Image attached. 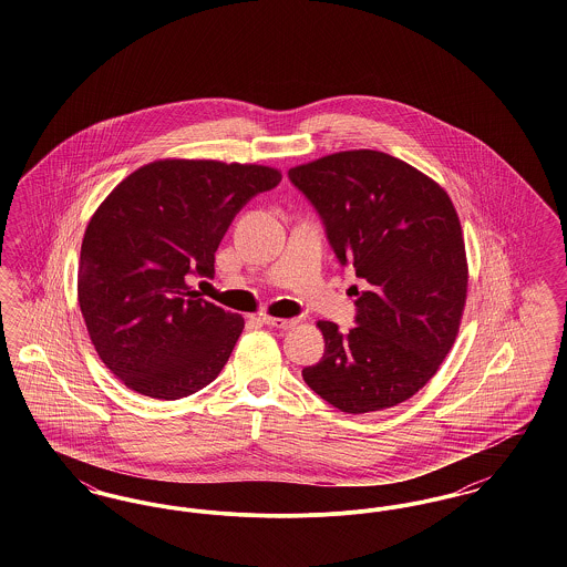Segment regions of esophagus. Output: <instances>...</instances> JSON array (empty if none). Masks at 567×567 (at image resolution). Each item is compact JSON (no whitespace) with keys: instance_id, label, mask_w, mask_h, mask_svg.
Segmentation results:
<instances>
[{"instance_id":"obj_1","label":"esophagus","mask_w":567,"mask_h":567,"mask_svg":"<svg viewBox=\"0 0 567 567\" xmlns=\"http://www.w3.org/2000/svg\"><path fill=\"white\" fill-rule=\"evenodd\" d=\"M264 323L270 324V327H276V329H291V327H296V319H278V317H264Z\"/></svg>"}]
</instances>
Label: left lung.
I'll use <instances>...</instances> for the list:
<instances>
[{
	"instance_id": "left-lung-1",
	"label": "left lung",
	"mask_w": 567,
	"mask_h": 567,
	"mask_svg": "<svg viewBox=\"0 0 567 567\" xmlns=\"http://www.w3.org/2000/svg\"><path fill=\"white\" fill-rule=\"evenodd\" d=\"M323 218L340 264L363 291L357 327L319 321L323 359L301 372L324 402L349 414L410 400L455 344L467 297L457 210L427 174L380 151H342L289 169Z\"/></svg>"
}]
</instances>
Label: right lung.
<instances>
[{"label":"right lung","mask_w":567,"mask_h":567,"mask_svg":"<svg viewBox=\"0 0 567 567\" xmlns=\"http://www.w3.org/2000/svg\"><path fill=\"white\" fill-rule=\"evenodd\" d=\"M257 163L159 159L121 181L93 213L81 246L79 303L89 338L114 377L153 400L210 384L244 329L190 289L244 204L280 183Z\"/></svg>","instance_id":"obj_1"}]
</instances>
